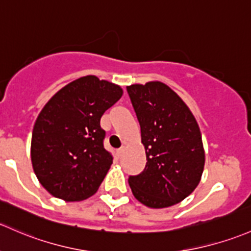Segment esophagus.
Masks as SVG:
<instances>
[{"mask_svg":"<svg viewBox=\"0 0 251 251\" xmlns=\"http://www.w3.org/2000/svg\"><path fill=\"white\" fill-rule=\"evenodd\" d=\"M124 151H125V147H121L120 149H118V150H117V155H118L119 157H121V156H123Z\"/></svg>","mask_w":251,"mask_h":251,"instance_id":"obj_1","label":"esophagus"}]
</instances>
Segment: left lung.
Returning <instances> with one entry per match:
<instances>
[{
  "mask_svg": "<svg viewBox=\"0 0 251 251\" xmlns=\"http://www.w3.org/2000/svg\"><path fill=\"white\" fill-rule=\"evenodd\" d=\"M141 126L147 165L128 176L133 196L150 208H166L189 196L204 167L199 124L189 107L161 81L127 86Z\"/></svg>",
  "mask_w": 251,
  "mask_h": 251,
  "instance_id": "left-lung-1",
  "label": "left lung"
}]
</instances>
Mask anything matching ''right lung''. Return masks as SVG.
<instances>
[{"label":"right lung","mask_w":251,"mask_h":251,"mask_svg":"<svg viewBox=\"0 0 251 251\" xmlns=\"http://www.w3.org/2000/svg\"><path fill=\"white\" fill-rule=\"evenodd\" d=\"M121 96L119 85L86 75L63 86L41 110L31 161L39 183L52 196L81 201L100 188L113 163L100 121Z\"/></svg>","instance_id":"add662e5"}]
</instances>
